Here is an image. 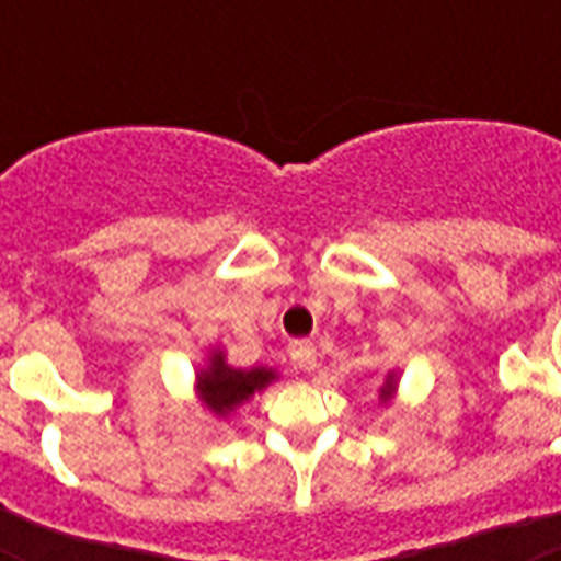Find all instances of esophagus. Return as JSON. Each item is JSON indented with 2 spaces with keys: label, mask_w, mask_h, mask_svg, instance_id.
I'll return each instance as SVG.
<instances>
[{
  "label": "esophagus",
  "mask_w": 561,
  "mask_h": 561,
  "mask_svg": "<svg viewBox=\"0 0 561 561\" xmlns=\"http://www.w3.org/2000/svg\"><path fill=\"white\" fill-rule=\"evenodd\" d=\"M290 360H294L299 369L311 373V369L317 367V346L311 341H294L290 343Z\"/></svg>",
  "instance_id": "1"
}]
</instances>
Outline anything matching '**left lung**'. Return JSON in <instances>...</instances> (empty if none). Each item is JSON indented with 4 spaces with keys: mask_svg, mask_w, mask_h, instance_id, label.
<instances>
[{
    "mask_svg": "<svg viewBox=\"0 0 561 561\" xmlns=\"http://www.w3.org/2000/svg\"><path fill=\"white\" fill-rule=\"evenodd\" d=\"M390 390H392V383H390V381H387V387H383V390H381V392H383V396H387V392H390Z\"/></svg>",
    "mask_w": 561,
    "mask_h": 561,
    "instance_id": "obj_1",
    "label": "left lung"
}]
</instances>
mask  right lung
<instances>
[{"instance_id": "1", "label": "right lung", "mask_w": 561, "mask_h": 561, "mask_svg": "<svg viewBox=\"0 0 561 561\" xmlns=\"http://www.w3.org/2000/svg\"><path fill=\"white\" fill-rule=\"evenodd\" d=\"M276 375L273 369L255 367V369H236L224 364L220 355L211 358V367L201 373V399L209 404L215 413H227L244 399H250L255 390H262L273 381Z\"/></svg>"}]
</instances>
